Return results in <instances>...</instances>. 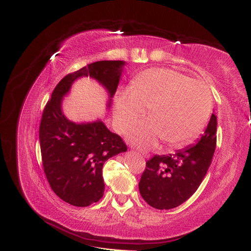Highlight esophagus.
Wrapping results in <instances>:
<instances>
[{
	"label": "esophagus",
	"mask_w": 251,
	"mask_h": 251,
	"mask_svg": "<svg viewBox=\"0 0 251 251\" xmlns=\"http://www.w3.org/2000/svg\"><path fill=\"white\" fill-rule=\"evenodd\" d=\"M138 152H139V151H138ZM140 154H141V155L143 156V157H145V158H148L149 156H150V155H149V154H147V153H143V152H139Z\"/></svg>",
	"instance_id": "34e87169"
}]
</instances>
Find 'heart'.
Listing matches in <instances>:
<instances>
[{
	"label": "heart",
	"mask_w": 251,
	"mask_h": 251,
	"mask_svg": "<svg viewBox=\"0 0 251 251\" xmlns=\"http://www.w3.org/2000/svg\"><path fill=\"white\" fill-rule=\"evenodd\" d=\"M149 108L150 119L138 123L127 138L132 145L151 149L158 141L170 146L193 139L202 129L212 108V96L207 85L179 71L154 68L142 72L132 87L115 96L114 124L125 132Z\"/></svg>",
	"instance_id": "obj_1"
}]
</instances>
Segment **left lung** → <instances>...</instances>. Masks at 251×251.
<instances>
[{
  "instance_id": "obj_1",
  "label": "left lung",
  "mask_w": 251,
  "mask_h": 251,
  "mask_svg": "<svg viewBox=\"0 0 251 251\" xmlns=\"http://www.w3.org/2000/svg\"><path fill=\"white\" fill-rule=\"evenodd\" d=\"M217 145V116L210 121L196 145L169 155H155L146 163L139 191L149 205L172 209L195 193L209 168Z\"/></svg>"
}]
</instances>
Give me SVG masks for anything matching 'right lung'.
<instances>
[{"instance_id": "1", "label": "right lung", "mask_w": 251, "mask_h": 251, "mask_svg": "<svg viewBox=\"0 0 251 251\" xmlns=\"http://www.w3.org/2000/svg\"><path fill=\"white\" fill-rule=\"evenodd\" d=\"M124 65L122 60L96 61L69 73L57 84L44 108L40 124L44 173L51 190L70 205L86 207L102 197L103 164L126 152L127 146L101 121L87 124L69 121L61 111L62 97L76 78L89 75L102 84L112 98Z\"/></svg>"}]
</instances>
